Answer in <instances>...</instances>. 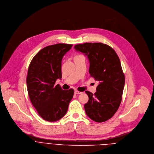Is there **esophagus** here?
Listing matches in <instances>:
<instances>
[{"mask_svg":"<svg viewBox=\"0 0 154 154\" xmlns=\"http://www.w3.org/2000/svg\"><path fill=\"white\" fill-rule=\"evenodd\" d=\"M74 93H75V94H82V92H80V91H77V90H75Z\"/></svg>","mask_w":154,"mask_h":154,"instance_id":"1","label":"esophagus"}]
</instances>
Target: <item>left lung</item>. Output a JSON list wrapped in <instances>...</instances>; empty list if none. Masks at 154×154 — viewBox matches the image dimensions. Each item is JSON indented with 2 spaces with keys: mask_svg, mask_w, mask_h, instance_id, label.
<instances>
[{
  "mask_svg": "<svg viewBox=\"0 0 154 154\" xmlns=\"http://www.w3.org/2000/svg\"><path fill=\"white\" fill-rule=\"evenodd\" d=\"M74 49L87 56L90 76L99 82L94 94L85 91L86 114L95 122H104L115 114L122 99L125 79L120 59L111 47L101 43L79 44Z\"/></svg>",
  "mask_w": 154,
  "mask_h": 154,
  "instance_id": "obj_1",
  "label": "left lung"
}]
</instances>
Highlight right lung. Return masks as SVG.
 I'll return each instance as SVG.
<instances>
[{
	"label": "right lung",
	"mask_w": 154,
	"mask_h": 154,
	"mask_svg": "<svg viewBox=\"0 0 154 154\" xmlns=\"http://www.w3.org/2000/svg\"><path fill=\"white\" fill-rule=\"evenodd\" d=\"M72 45L59 43L42 49L31 60L26 85L29 99L45 120L56 122L66 113L74 89L63 90L57 79L62 78V60Z\"/></svg>",
	"instance_id": "add662e5"
}]
</instances>
